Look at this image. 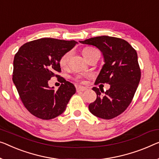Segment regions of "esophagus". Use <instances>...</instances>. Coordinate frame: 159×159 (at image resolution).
I'll use <instances>...</instances> for the list:
<instances>
[{"label": "esophagus", "mask_w": 159, "mask_h": 159, "mask_svg": "<svg viewBox=\"0 0 159 159\" xmlns=\"http://www.w3.org/2000/svg\"><path fill=\"white\" fill-rule=\"evenodd\" d=\"M87 89L86 87H83V86H78L76 88V91L77 92H83L86 91Z\"/></svg>", "instance_id": "obj_1"}]
</instances>
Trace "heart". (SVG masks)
<instances>
[{
    "mask_svg": "<svg viewBox=\"0 0 159 159\" xmlns=\"http://www.w3.org/2000/svg\"><path fill=\"white\" fill-rule=\"evenodd\" d=\"M96 51H98L96 49H95L93 48H91V47H87V48L83 50V55H84L85 58L87 59L88 57H89L92 53H93L94 52H96ZM70 56H71V52L68 51L67 53L63 54V55L61 57L60 60H59V65L61 66V67L65 68L67 66L68 61H69V59L70 58ZM81 79H82V76L79 75L74 77V80H80Z\"/></svg>",
    "mask_w": 159,
    "mask_h": 159,
    "instance_id": "b5f03b06",
    "label": "heart"
}]
</instances>
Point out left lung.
<instances>
[{
  "mask_svg": "<svg viewBox=\"0 0 159 159\" xmlns=\"http://www.w3.org/2000/svg\"><path fill=\"white\" fill-rule=\"evenodd\" d=\"M93 45L103 53L104 62L95 85L110 84L104 91L93 87L96 100L89 104L90 112L96 116L109 120L124 112L131 103L141 79V68L137 53L126 41L107 35L79 41Z\"/></svg>",
  "mask_w": 159,
  "mask_h": 159,
  "instance_id": "left-lung-1",
  "label": "left lung"
}]
</instances>
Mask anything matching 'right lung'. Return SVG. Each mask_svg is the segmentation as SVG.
Segmentation results:
<instances>
[{"label":"right lung","mask_w":159,"mask_h":159,"mask_svg":"<svg viewBox=\"0 0 159 159\" xmlns=\"http://www.w3.org/2000/svg\"><path fill=\"white\" fill-rule=\"evenodd\" d=\"M76 43L43 38L25 43L14 56L13 81L23 104L35 117L50 120L58 116L75 93L74 85L57 73L61 71V57ZM54 76L61 83L57 91L48 84Z\"/></svg>","instance_id":"obj_1"}]
</instances>
